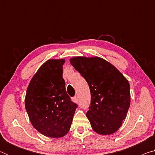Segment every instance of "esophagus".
<instances>
[{
    "mask_svg": "<svg viewBox=\"0 0 155 155\" xmlns=\"http://www.w3.org/2000/svg\"><path fill=\"white\" fill-rule=\"evenodd\" d=\"M72 100V101L74 102V103H77L78 102V97L77 96L73 97Z\"/></svg>",
    "mask_w": 155,
    "mask_h": 155,
    "instance_id": "34e87169",
    "label": "esophagus"
}]
</instances>
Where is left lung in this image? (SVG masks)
I'll return each mask as SVG.
<instances>
[{"label": "left lung", "mask_w": 155, "mask_h": 155, "mask_svg": "<svg viewBox=\"0 0 155 155\" xmlns=\"http://www.w3.org/2000/svg\"><path fill=\"white\" fill-rule=\"evenodd\" d=\"M70 62L88 83L91 104L86 116L94 131L109 135L122 125L130 104L128 81L111 63L99 57H74Z\"/></svg>", "instance_id": "1"}]
</instances>
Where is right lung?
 <instances>
[{"instance_id":"obj_1","label":"right lung","mask_w":155,"mask_h":155,"mask_svg":"<svg viewBox=\"0 0 155 155\" xmlns=\"http://www.w3.org/2000/svg\"><path fill=\"white\" fill-rule=\"evenodd\" d=\"M64 59H49L28 85L25 109L33 127L46 137L60 138L71 127L77 104L70 101L62 77Z\"/></svg>"}]
</instances>
